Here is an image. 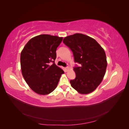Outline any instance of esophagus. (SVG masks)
Returning a JSON list of instances; mask_svg holds the SVG:
<instances>
[{
  "label": "esophagus",
  "instance_id": "34e87169",
  "mask_svg": "<svg viewBox=\"0 0 129 129\" xmlns=\"http://www.w3.org/2000/svg\"><path fill=\"white\" fill-rule=\"evenodd\" d=\"M65 69H66V72H67V71H68V70L69 69V67H68V66H67V67H66L65 68Z\"/></svg>",
  "mask_w": 129,
  "mask_h": 129
}]
</instances>
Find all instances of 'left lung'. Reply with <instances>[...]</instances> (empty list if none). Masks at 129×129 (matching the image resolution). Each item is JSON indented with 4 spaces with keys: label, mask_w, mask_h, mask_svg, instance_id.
<instances>
[{
    "label": "left lung",
    "mask_w": 129,
    "mask_h": 129,
    "mask_svg": "<svg viewBox=\"0 0 129 129\" xmlns=\"http://www.w3.org/2000/svg\"><path fill=\"white\" fill-rule=\"evenodd\" d=\"M64 44L73 52L74 61L80 64L75 66V79L70 81L72 87L81 94L89 93L102 82L107 67L104 50L93 38L76 33L66 37Z\"/></svg>",
    "instance_id": "8db88e82"
}]
</instances>
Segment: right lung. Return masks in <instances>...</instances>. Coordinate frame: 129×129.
<instances>
[{"mask_svg":"<svg viewBox=\"0 0 129 129\" xmlns=\"http://www.w3.org/2000/svg\"><path fill=\"white\" fill-rule=\"evenodd\" d=\"M63 38L41 34L31 39L20 55L22 76L30 89L40 95L54 90L63 70L54 63L56 50ZM50 62H53L51 65Z\"/></svg>","mask_w":129,"mask_h":129,"instance_id":"right-lung-1","label":"right lung"}]
</instances>
